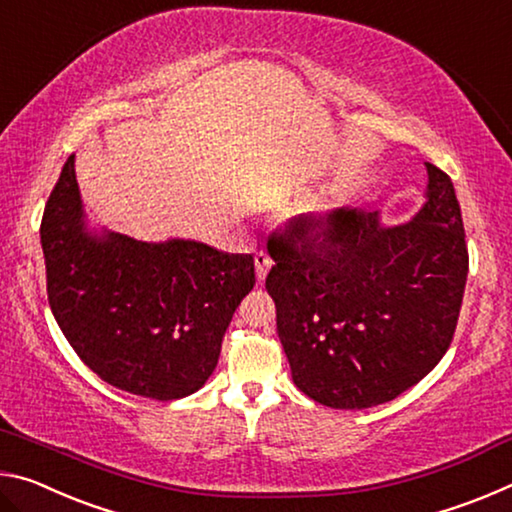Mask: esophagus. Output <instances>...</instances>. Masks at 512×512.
I'll use <instances>...</instances> for the list:
<instances>
[{
    "instance_id": "34e87169",
    "label": "esophagus",
    "mask_w": 512,
    "mask_h": 512,
    "mask_svg": "<svg viewBox=\"0 0 512 512\" xmlns=\"http://www.w3.org/2000/svg\"><path fill=\"white\" fill-rule=\"evenodd\" d=\"M273 266V259L268 257V253H264V250H259V253H255V273H257V280L264 282V277L268 273V268Z\"/></svg>"
}]
</instances>
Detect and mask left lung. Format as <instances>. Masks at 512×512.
Instances as JSON below:
<instances>
[{"label":"left lung","mask_w":512,"mask_h":512,"mask_svg":"<svg viewBox=\"0 0 512 512\" xmlns=\"http://www.w3.org/2000/svg\"><path fill=\"white\" fill-rule=\"evenodd\" d=\"M427 203L384 228L377 212L300 214L273 230L266 289L302 393L332 409L395 400L454 339L467 246L454 185L427 162Z\"/></svg>","instance_id":"1"}]
</instances>
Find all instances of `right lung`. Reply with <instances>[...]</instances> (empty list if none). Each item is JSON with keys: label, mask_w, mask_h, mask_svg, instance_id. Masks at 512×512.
Wrapping results in <instances>:
<instances>
[{"label": "right lung", "mask_w": 512, "mask_h": 512, "mask_svg": "<svg viewBox=\"0 0 512 512\" xmlns=\"http://www.w3.org/2000/svg\"><path fill=\"white\" fill-rule=\"evenodd\" d=\"M40 239L49 307L69 345L110 386L151 400H180L205 384L255 287L250 255L85 232L74 155L51 189Z\"/></svg>", "instance_id": "right-lung-1"}]
</instances>
